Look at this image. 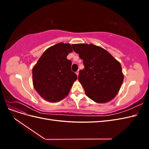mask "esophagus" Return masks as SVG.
Here are the masks:
<instances>
[{"mask_svg": "<svg viewBox=\"0 0 149 149\" xmlns=\"http://www.w3.org/2000/svg\"><path fill=\"white\" fill-rule=\"evenodd\" d=\"M76 75L77 76H78V74H79V71H77L76 72Z\"/></svg>", "mask_w": 149, "mask_h": 149, "instance_id": "34e87169", "label": "esophagus"}]
</instances>
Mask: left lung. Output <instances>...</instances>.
Segmentation results:
<instances>
[{
  "label": "left lung",
  "mask_w": 149,
  "mask_h": 149,
  "mask_svg": "<svg viewBox=\"0 0 149 149\" xmlns=\"http://www.w3.org/2000/svg\"><path fill=\"white\" fill-rule=\"evenodd\" d=\"M72 47L83 60L84 68L79 71L78 80L86 96L97 103L114 98L124 80L120 63L105 49L93 44H73Z\"/></svg>",
  "instance_id": "1"
}]
</instances>
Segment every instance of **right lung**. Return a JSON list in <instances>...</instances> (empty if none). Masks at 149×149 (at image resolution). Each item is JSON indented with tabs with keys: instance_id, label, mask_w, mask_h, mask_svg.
Wrapping results in <instances>:
<instances>
[{
	"instance_id": "add662e5",
	"label": "right lung",
	"mask_w": 149,
	"mask_h": 149,
	"mask_svg": "<svg viewBox=\"0 0 149 149\" xmlns=\"http://www.w3.org/2000/svg\"><path fill=\"white\" fill-rule=\"evenodd\" d=\"M72 52L70 43H57L47 49L33 68V87L45 100H62L77 79L71 70V61L66 58Z\"/></svg>"
}]
</instances>
